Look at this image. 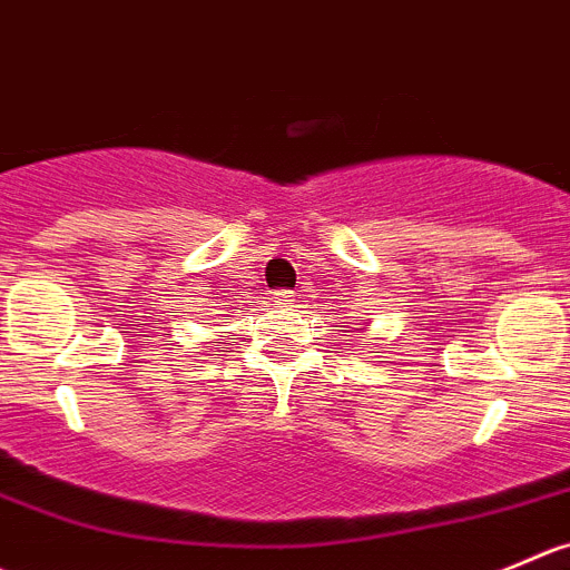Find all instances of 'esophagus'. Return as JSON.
I'll return each mask as SVG.
<instances>
[{
  "label": "esophagus",
  "mask_w": 570,
  "mask_h": 570,
  "mask_svg": "<svg viewBox=\"0 0 570 570\" xmlns=\"http://www.w3.org/2000/svg\"><path fill=\"white\" fill-rule=\"evenodd\" d=\"M295 301V292L292 289H275V303H292Z\"/></svg>",
  "instance_id": "1"
}]
</instances>
